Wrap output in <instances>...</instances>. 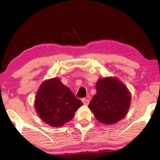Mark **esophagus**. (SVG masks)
Segmentation results:
<instances>
[{
	"label": "esophagus",
	"instance_id": "esophagus-1",
	"mask_svg": "<svg viewBox=\"0 0 160 160\" xmlns=\"http://www.w3.org/2000/svg\"><path fill=\"white\" fill-rule=\"evenodd\" d=\"M82 102H83V104H85V105H88V104H89V102H90V101H89L88 99H85V98L82 99Z\"/></svg>",
	"mask_w": 160,
	"mask_h": 160
}]
</instances>
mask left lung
I'll list each match as a JSON object with an SVG mask.
<instances>
[{"mask_svg":"<svg viewBox=\"0 0 160 160\" xmlns=\"http://www.w3.org/2000/svg\"><path fill=\"white\" fill-rule=\"evenodd\" d=\"M97 93L89 108L100 123H117L128 113L131 95L127 87L116 78H99L96 83Z\"/></svg>","mask_w":160,"mask_h":160,"instance_id":"obj_1","label":"left lung"}]
</instances>
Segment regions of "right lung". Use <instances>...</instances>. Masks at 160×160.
<instances>
[{"label":"right lung","instance_id":"add662e5","mask_svg":"<svg viewBox=\"0 0 160 160\" xmlns=\"http://www.w3.org/2000/svg\"><path fill=\"white\" fill-rule=\"evenodd\" d=\"M83 103L58 78L45 80L38 90L34 108L42 120L52 127H61L70 121Z\"/></svg>","mask_w":160,"mask_h":160}]
</instances>
